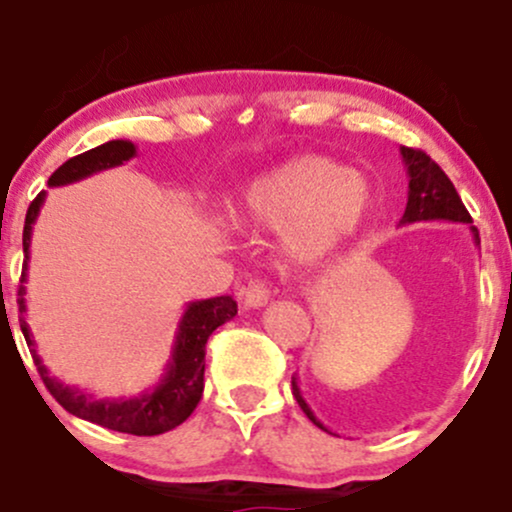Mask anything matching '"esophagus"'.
I'll list each match as a JSON object with an SVG mask.
<instances>
[{
    "label": "esophagus",
    "instance_id": "esophagus-1",
    "mask_svg": "<svg viewBox=\"0 0 512 512\" xmlns=\"http://www.w3.org/2000/svg\"><path fill=\"white\" fill-rule=\"evenodd\" d=\"M269 301V286L264 281H250L243 289V305L245 308H262Z\"/></svg>",
    "mask_w": 512,
    "mask_h": 512
}]
</instances>
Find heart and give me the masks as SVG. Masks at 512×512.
<instances>
[{"instance_id": "obj_1", "label": "heart", "mask_w": 512, "mask_h": 512, "mask_svg": "<svg viewBox=\"0 0 512 512\" xmlns=\"http://www.w3.org/2000/svg\"><path fill=\"white\" fill-rule=\"evenodd\" d=\"M370 185L342 163L320 154L293 156L248 185L243 209L267 228L289 226L286 250L317 260L354 236L368 216Z\"/></svg>"}]
</instances>
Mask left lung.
<instances>
[{
    "label": "left lung",
    "instance_id": "left-lung-1",
    "mask_svg": "<svg viewBox=\"0 0 512 512\" xmlns=\"http://www.w3.org/2000/svg\"><path fill=\"white\" fill-rule=\"evenodd\" d=\"M399 154H402L404 168L409 175V192H407V209H404L399 226H407V223H419V221H455V223H467L469 231H472L474 243L479 245V231L472 226V216L464 209L460 195H457L455 185H452L448 175L440 170V166L433 161L431 156H426L424 151L409 149V146H399ZM293 385V397L301 404L310 421L322 431H327L320 424V419L313 414V409L308 407L301 395V387L298 380H291ZM330 433V431H327Z\"/></svg>",
    "mask_w": 512,
    "mask_h": 512
}]
</instances>
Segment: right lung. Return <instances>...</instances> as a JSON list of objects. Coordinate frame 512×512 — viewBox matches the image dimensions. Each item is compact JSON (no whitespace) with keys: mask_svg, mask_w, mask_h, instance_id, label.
<instances>
[{"mask_svg":"<svg viewBox=\"0 0 512 512\" xmlns=\"http://www.w3.org/2000/svg\"><path fill=\"white\" fill-rule=\"evenodd\" d=\"M134 156H137V146L127 142V139H113V142H105L96 146V149L69 158L67 163H62L50 175L48 185L60 187L69 185V182L84 180L88 175L101 173V170L122 166V163H127ZM43 202L45 192H40L26 211V223H23V272L16 303H19L21 313V332L26 337V344L31 349L33 361L38 366L45 387L69 414L91 421V424L110 428V431L132 433V436H158V433H166L170 428L180 426L195 411L199 399H202L207 339L216 327L236 317L238 303L231 296H216L207 298V301L187 303L185 313H182L178 322L173 351H170L166 363V373L161 375L154 390L144 392V395L129 399H96L93 395L81 392L79 387L60 383V380L52 378L48 373V368L43 366V358L35 351L31 327L26 322V298H23L26 296V286L23 284L28 279V260H31L33 223L38 219Z\"/></svg>","mask_w":512,"mask_h":512,"instance_id":"right-lung-1","label":"right lung"}]
</instances>
